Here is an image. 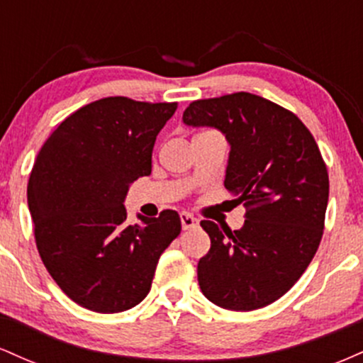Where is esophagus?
Returning <instances> with one entry per match:
<instances>
[{"label": "esophagus", "instance_id": "34e87169", "mask_svg": "<svg viewBox=\"0 0 363 363\" xmlns=\"http://www.w3.org/2000/svg\"><path fill=\"white\" fill-rule=\"evenodd\" d=\"M181 225H182V230H191V228H196L199 225V220L194 218L191 213H186L182 211L181 213Z\"/></svg>", "mask_w": 363, "mask_h": 363}]
</instances>
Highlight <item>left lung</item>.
I'll list each match as a JSON object with an SVG mask.
<instances>
[{
    "mask_svg": "<svg viewBox=\"0 0 363 363\" xmlns=\"http://www.w3.org/2000/svg\"><path fill=\"white\" fill-rule=\"evenodd\" d=\"M182 121L225 135L223 184L247 208L239 230L201 222L211 247L198 262L199 289L228 311L269 306L302 277L323 237L329 179L318 143L294 112L247 91L189 104Z\"/></svg>",
    "mask_w": 363,
    "mask_h": 363,
    "instance_id": "obj_1",
    "label": "left lung"
}]
</instances>
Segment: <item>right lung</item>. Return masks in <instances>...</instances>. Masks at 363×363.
Segmentation results:
<instances>
[{
    "mask_svg": "<svg viewBox=\"0 0 363 363\" xmlns=\"http://www.w3.org/2000/svg\"><path fill=\"white\" fill-rule=\"evenodd\" d=\"M177 104L107 97L68 116L45 140L27 186L35 244L78 306L114 314L148 295L160 254L181 234L177 211L128 225L129 184L152 174L157 135Z\"/></svg>",
    "mask_w": 363,
    "mask_h": 363,
    "instance_id": "obj_1",
    "label": "right lung"
}]
</instances>
